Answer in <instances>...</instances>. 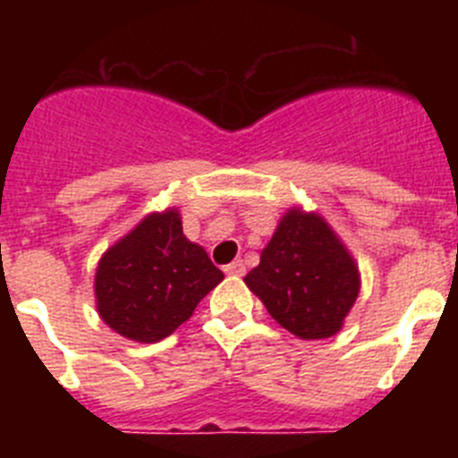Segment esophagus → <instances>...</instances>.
I'll use <instances>...</instances> for the list:
<instances>
[{
	"label": "esophagus",
	"instance_id": "1",
	"mask_svg": "<svg viewBox=\"0 0 458 458\" xmlns=\"http://www.w3.org/2000/svg\"><path fill=\"white\" fill-rule=\"evenodd\" d=\"M225 273L233 275V277H241V275H245V264H242V259H236V261H232L229 266H225Z\"/></svg>",
	"mask_w": 458,
	"mask_h": 458
}]
</instances>
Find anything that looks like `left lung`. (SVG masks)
Segmentation results:
<instances>
[{
    "label": "left lung",
    "mask_w": 458,
    "mask_h": 458,
    "mask_svg": "<svg viewBox=\"0 0 458 458\" xmlns=\"http://www.w3.org/2000/svg\"><path fill=\"white\" fill-rule=\"evenodd\" d=\"M245 284L279 326L310 342L342 330L358 301L360 268L321 213L291 206Z\"/></svg>",
    "instance_id": "left-lung-1"
}]
</instances>
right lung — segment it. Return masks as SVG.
<instances>
[{
  "mask_svg": "<svg viewBox=\"0 0 458 458\" xmlns=\"http://www.w3.org/2000/svg\"><path fill=\"white\" fill-rule=\"evenodd\" d=\"M222 279L206 250L185 238L179 208L153 210L100 257L96 310L121 337L153 344L188 321Z\"/></svg>",
  "mask_w": 458,
  "mask_h": 458,
  "instance_id": "1",
  "label": "right lung"
}]
</instances>
